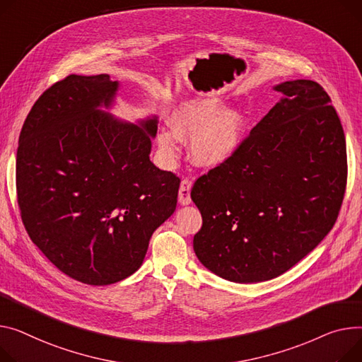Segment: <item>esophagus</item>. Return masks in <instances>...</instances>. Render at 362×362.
<instances>
[{
	"label": "esophagus",
	"instance_id": "1",
	"mask_svg": "<svg viewBox=\"0 0 362 362\" xmlns=\"http://www.w3.org/2000/svg\"><path fill=\"white\" fill-rule=\"evenodd\" d=\"M190 189H192V182L189 179H183L180 183V187H179V204L180 205H189L192 202Z\"/></svg>",
	"mask_w": 362,
	"mask_h": 362
}]
</instances>
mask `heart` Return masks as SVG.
Here are the masks:
<instances>
[{"label":"heart","mask_w":362,"mask_h":362,"mask_svg":"<svg viewBox=\"0 0 362 362\" xmlns=\"http://www.w3.org/2000/svg\"><path fill=\"white\" fill-rule=\"evenodd\" d=\"M170 131L157 135V146L168 163L177 156V141H192L189 156L197 165L216 167L230 160L242 146L246 116L226 109L218 100H197L179 106L168 117Z\"/></svg>","instance_id":"b5f03b06"}]
</instances>
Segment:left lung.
<instances>
[{"label": "left lung", "instance_id": "1", "mask_svg": "<svg viewBox=\"0 0 362 362\" xmlns=\"http://www.w3.org/2000/svg\"><path fill=\"white\" fill-rule=\"evenodd\" d=\"M274 90L281 100L190 192L202 215L195 255L231 282L291 269L332 230L345 195V134L327 93L311 80Z\"/></svg>", "mask_w": 362, "mask_h": 362}]
</instances>
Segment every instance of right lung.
<instances>
[{"label": "right lung", "instance_id": "add662e5", "mask_svg": "<svg viewBox=\"0 0 362 362\" xmlns=\"http://www.w3.org/2000/svg\"><path fill=\"white\" fill-rule=\"evenodd\" d=\"M119 83L68 76L28 115L17 148V199L32 242L69 278L109 285L132 275L177 204L180 180L150 160L157 116L110 112Z\"/></svg>", "mask_w": 362, "mask_h": 362}]
</instances>
